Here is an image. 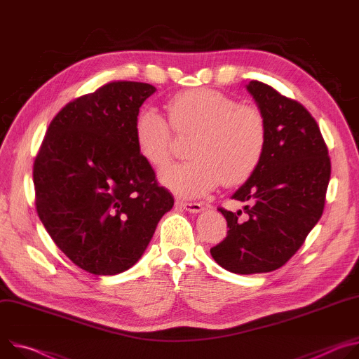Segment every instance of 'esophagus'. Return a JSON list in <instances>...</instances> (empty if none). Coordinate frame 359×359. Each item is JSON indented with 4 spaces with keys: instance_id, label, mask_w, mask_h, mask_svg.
Here are the masks:
<instances>
[{
    "instance_id": "34e87169",
    "label": "esophagus",
    "mask_w": 359,
    "mask_h": 359,
    "mask_svg": "<svg viewBox=\"0 0 359 359\" xmlns=\"http://www.w3.org/2000/svg\"><path fill=\"white\" fill-rule=\"evenodd\" d=\"M177 205L180 208H184L185 211L188 212H192V214H196V212H201L204 210L203 204L200 203H188V201H177Z\"/></svg>"
}]
</instances>
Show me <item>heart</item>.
I'll list each match as a JSON object with an SVG mask.
<instances>
[{"mask_svg": "<svg viewBox=\"0 0 359 359\" xmlns=\"http://www.w3.org/2000/svg\"><path fill=\"white\" fill-rule=\"evenodd\" d=\"M167 119L154 109L141 111L134 123L140 156L152 168L171 158L174 134L191 137L187 163L161 172V182L184 196L203 195L221 181L231 187L244 182L257 168L266 144V121L252 105L211 88L174 94L165 102Z\"/></svg>", "mask_w": 359, "mask_h": 359, "instance_id": "b5f03b06", "label": "heart"}]
</instances>
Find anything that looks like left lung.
Segmentation results:
<instances>
[{"label":"left lung","instance_id":"left-lung-1","mask_svg":"<svg viewBox=\"0 0 359 359\" xmlns=\"http://www.w3.org/2000/svg\"><path fill=\"white\" fill-rule=\"evenodd\" d=\"M247 90L266 121V144L255 171L232 195L244 210L218 208L229 229L211 248L222 268L243 275L290 261L323 215L331 177L327 144L308 109L259 81Z\"/></svg>","mask_w":359,"mask_h":359}]
</instances>
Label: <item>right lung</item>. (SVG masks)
Instances as JSON below:
<instances>
[{"mask_svg": "<svg viewBox=\"0 0 359 359\" xmlns=\"http://www.w3.org/2000/svg\"><path fill=\"white\" fill-rule=\"evenodd\" d=\"M154 93L151 84L112 81L72 100L35 156L38 217L55 245L90 273L131 268L174 205L134 138L140 107Z\"/></svg>", "mask_w": 359, "mask_h": 359, "instance_id": "right-lung-1", "label": "right lung"}]
</instances>
